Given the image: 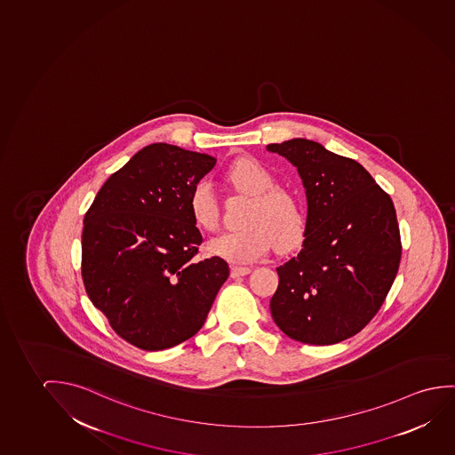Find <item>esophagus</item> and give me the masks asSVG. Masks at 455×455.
Listing matches in <instances>:
<instances>
[{
  "instance_id": "1",
  "label": "esophagus",
  "mask_w": 455,
  "mask_h": 455,
  "mask_svg": "<svg viewBox=\"0 0 455 455\" xmlns=\"http://www.w3.org/2000/svg\"><path fill=\"white\" fill-rule=\"evenodd\" d=\"M251 272V267H247V266H231L230 275L231 278L243 277Z\"/></svg>"
}]
</instances>
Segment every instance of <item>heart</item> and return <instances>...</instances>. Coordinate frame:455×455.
<instances>
[{
    "label": "heart",
    "instance_id": "b5f03b06",
    "mask_svg": "<svg viewBox=\"0 0 455 455\" xmlns=\"http://www.w3.org/2000/svg\"><path fill=\"white\" fill-rule=\"evenodd\" d=\"M225 178L235 189L251 196L241 230L228 231L208 241L211 255L233 263H251L264 257L275 245L277 251L294 249L305 235V212L292 192L278 188L277 178L258 159H237ZM188 208L194 224L214 231L219 224L218 198L210 181L192 186Z\"/></svg>",
    "mask_w": 455,
    "mask_h": 455
}]
</instances>
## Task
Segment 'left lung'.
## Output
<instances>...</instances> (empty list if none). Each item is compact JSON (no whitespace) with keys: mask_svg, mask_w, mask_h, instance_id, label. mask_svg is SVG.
<instances>
[{"mask_svg":"<svg viewBox=\"0 0 455 455\" xmlns=\"http://www.w3.org/2000/svg\"><path fill=\"white\" fill-rule=\"evenodd\" d=\"M267 150L296 165L308 202L302 251L277 267L270 315L291 339L339 343L372 321L395 283V204L362 164L317 142L292 139Z\"/></svg>","mask_w":455,"mask_h":455,"instance_id":"left-lung-1","label":"left lung"}]
</instances>
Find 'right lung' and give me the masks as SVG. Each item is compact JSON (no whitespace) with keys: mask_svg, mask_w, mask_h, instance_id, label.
I'll use <instances>...</instances> for the list:
<instances>
[{"mask_svg":"<svg viewBox=\"0 0 455 455\" xmlns=\"http://www.w3.org/2000/svg\"><path fill=\"white\" fill-rule=\"evenodd\" d=\"M216 159L152 144L106 180L84 216L81 275L91 302L126 343L163 350L204 327L230 275L220 257L198 259L192 186Z\"/></svg>","mask_w":455,"mask_h":455,"instance_id":"obj_1","label":"right lung"}]
</instances>
